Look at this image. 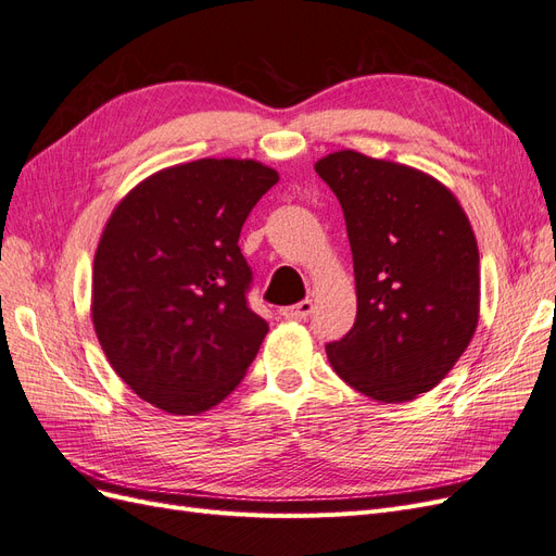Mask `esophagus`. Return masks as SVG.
Returning a JSON list of instances; mask_svg holds the SVG:
<instances>
[{"label": "esophagus", "instance_id": "34e87169", "mask_svg": "<svg viewBox=\"0 0 556 556\" xmlns=\"http://www.w3.org/2000/svg\"><path fill=\"white\" fill-rule=\"evenodd\" d=\"M313 313V301L306 299L301 301L296 306H288V308H280V315L288 317V319H306Z\"/></svg>", "mask_w": 556, "mask_h": 556}]
</instances>
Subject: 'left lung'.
<instances>
[{
  "instance_id": "left-lung-1",
  "label": "left lung",
  "mask_w": 556,
  "mask_h": 556,
  "mask_svg": "<svg viewBox=\"0 0 556 556\" xmlns=\"http://www.w3.org/2000/svg\"><path fill=\"white\" fill-rule=\"evenodd\" d=\"M339 197L357 319L327 345L333 371L382 403L433 390L480 319V255L459 199L415 166L336 150L315 162Z\"/></svg>"
}]
</instances>
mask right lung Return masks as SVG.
Listing matches in <instances>:
<instances>
[{
	"instance_id": "right-lung-1",
	"label": "right lung",
	"mask_w": 556,
	"mask_h": 556,
	"mask_svg": "<svg viewBox=\"0 0 556 556\" xmlns=\"http://www.w3.org/2000/svg\"><path fill=\"white\" fill-rule=\"evenodd\" d=\"M278 178L257 160L182 162L134 185L109 215L90 315L113 371L150 406L206 413L255 359L268 325L245 304L239 237Z\"/></svg>"
}]
</instances>
